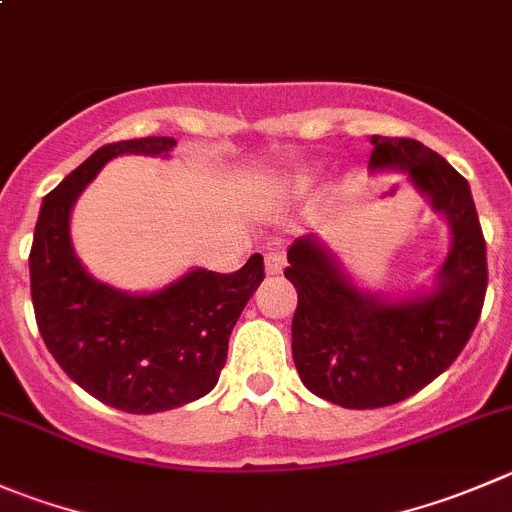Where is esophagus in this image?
Here are the masks:
<instances>
[{"label": "esophagus", "instance_id": "obj_1", "mask_svg": "<svg viewBox=\"0 0 512 512\" xmlns=\"http://www.w3.org/2000/svg\"><path fill=\"white\" fill-rule=\"evenodd\" d=\"M282 267H285V255H280V252H270V255L265 257L267 275H280Z\"/></svg>", "mask_w": 512, "mask_h": 512}]
</instances>
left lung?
<instances>
[{
	"label": "left lung",
	"mask_w": 512,
	"mask_h": 512,
	"mask_svg": "<svg viewBox=\"0 0 512 512\" xmlns=\"http://www.w3.org/2000/svg\"><path fill=\"white\" fill-rule=\"evenodd\" d=\"M370 167H400L453 230V247L428 297L380 302L350 285L312 237L287 252L297 290L292 357L317 398L350 410L395 405L448 370L470 340L488 287L485 237L468 180L410 137L372 135Z\"/></svg>",
	"instance_id": "1"
}]
</instances>
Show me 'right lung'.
<instances>
[{"instance_id": "right-lung-1", "label": "right lung", "mask_w": 512, "mask_h": 512, "mask_svg": "<svg viewBox=\"0 0 512 512\" xmlns=\"http://www.w3.org/2000/svg\"><path fill=\"white\" fill-rule=\"evenodd\" d=\"M172 147V137L99 147L44 197L29 250L44 345L79 388L124 413H162L210 393L225 367L232 327L265 280L262 255L230 275L192 270L152 295H124L87 275L69 240V210L79 192L112 157H155Z\"/></svg>"}]
</instances>
